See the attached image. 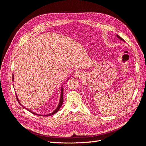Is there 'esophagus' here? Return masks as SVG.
<instances>
[{
    "mask_svg": "<svg viewBox=\"0 0 146 146\" xmlns=\"http://www.w3.org/2000/svg\"><path fill=\"white\" fill-rule=\"evenodd\" d=\"M83 75V72L80 70H77L75 73H74V76L76 77V78H80V77H82Z\"/></svg>",
    "mask_w": 146,
    "mask_h": 146,
    "instance_id": "obj_1",
    "label": "esophagus"
}]
</instances>
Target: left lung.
<instances>
[{
  "label": "left lung",
  "instance_id": "1",
  "mask_svg": "<svg viewBox=\"0 0 146 146\" xmlns=\"http://www.w3.org/2000/svg\"><path fill=\"white\" fill-rule=\"evenodd\" d=\"M117 38H119V39H120V40H122V41H123V42H125V41H124V40H123V39H122V38H121V37H120V36H119V35H117Z\"/></svg>",
  "mask_w": 146,
  "mask_h": 146
}]
</instances>
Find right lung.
I'll return each mask as SVG.
<instances>
[{"label": "right lung", "mask_w": 146, "mask_h": 146, "mask_svg": "<svg viewBox=\"0 0 146 146\" xmlns=\"http://www.w3.org/2000/svg\"><path fill=\"white\" fill-rule=\"evenodd\" d=\"M69 79H70V78H67V80H66V82H67L68 80H69ZM14 75H13V76H12V81L14 82ZM13 85H14V84H13ZM60 90H61V95H60V101H59V103H58V105L57 107L56 108V109H55V110H54L53 111H52V112L49 113H48V114H44V115H42V114H39V113H35V112H34V111H31V110H29L28 108H26L23 105H22V104H21V102H20L19 100L18 97H17V95L16 93H15V95H16L17 100V101L19 102V104L21 105V106H23V107H24V108H25V109H26V110H28V111H29L30 112H31L32 113L35 114V115H40V116H49V115H53V114L56 113V112H58V111L59 110H60V108H61V107L62 104H63V85H61V87H60Z\"/></svg>", "instance_id": "add662e5"}]
</instances>
